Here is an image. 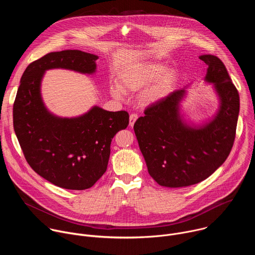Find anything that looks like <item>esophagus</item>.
I'll return each instance as SVG.
<instances>
[{
    "label": "esophagus",
    "instance_id": "1",
    "mask_svg": "<svg viewBox=\"0 0 255 255\" xmlns=\"http://www.w3.org/2000/svg\"><path fill=\"white\" fill-rule=\"evenodd\" d=\"M137 118H138V115L135 114V113H133V114L130 115V117H129V125H130L131 127L134 125V123L136 122Z\"/></svg>",
    "mask_w": 255,
    "mask_h": 255
}]
</instances>
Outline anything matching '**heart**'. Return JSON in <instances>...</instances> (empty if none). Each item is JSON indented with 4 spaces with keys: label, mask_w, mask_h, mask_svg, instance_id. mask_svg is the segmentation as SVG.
Instances as JSON below:
<instances>
[{
    "label": "heart",
    "mask_w": 255,
    "mask_h": 255,
    "mask_svg": "<svg viewBox=\"0 0 255 255\" xmlns=\"http://www.w3.org/2000/svg\"><path fill=\"white\" fill-rule=\"evenodd\" d=\"M175 82L176 75L173 70H164L161 64L146 63L136 66L125 74L120 88L123 92H137L149 85L141 95V102L149 105L165 98L172 91ZM112 94L117 99L122 98L118 87L112 88Z\"/></svg>",
    "instance_id": "1"
}]
</instances>
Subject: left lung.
Returning a JSON list of instances; mask_svg holds the SVG:
<instances>
[{"label": "left lung", "instance_id": "left-lung-1", "mask_svg": "<svg viewBox=\"0 0 255 255\" xmlns=\"http://www.w3.org/2000/svg\"><path fill=\"white\" fill-rule=\"evenodd\" d=\"M200 59L208 65L205 81L214 84L220 99L212 121L201 127L185 124L178 108L186 91L177 90L149 106L134 124L148 172L162 187H189L206 179L226 160L235 140L238 91L220 58L204 54Z\"/></svg>", "mask_w": 255, "mask_h": 255}]
</instances>
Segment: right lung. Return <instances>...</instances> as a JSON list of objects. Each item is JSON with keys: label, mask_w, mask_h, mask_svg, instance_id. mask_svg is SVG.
<instances>
[{"label": "right lung", "mask_w": 255, "mask_h": 255, "mask_svg": "<svg viewBox=\"0 0 255 255\" xmlns=\"http://www.w3.org/2000/svg\"><path fill=\"white\" fill-rule=\"evenodd\" d=\"M98 58L81 50L42 56L26 67L14 102V130L27 162L35 172L62 189L83 191L97 183L107 170L112 139L128 126L129 114L95 106L80 117H56L42 102L41 80L51 68L94 74Z\"/></svg>", "instance_id": "right-lung-1"}]
</instances>
